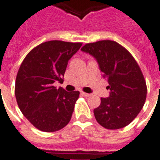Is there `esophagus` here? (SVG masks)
<instances>
[{"label":"esophagus","instance_id":"obj_1","mask_svg":"<svg viewBox=\"0 0 160 160\" xmlns=\"http://www.w3.org/2000/svg\"><path fill=\"white\" fill-rule=\"evenodd\" d=\"M81 94H82V95L85 96V97H90V95H91L90 94H88V93H85V92H82Z\"/></svg>","mask_w":160,"mask_h":160}]
</instances>
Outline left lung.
Segmentation results:
<instances>
[{"label":"left lung","instance_id":"1","mask_svg":"<svg viewBox=\"0 0 160 160\" xmlns=\"http://www.w3.org/2000/svg\"><path fill=\"white\" fill-rule=\"evenodd\" d=\"M81 51L92 55L99 63L110 90L94 109L95 119L105 129L127 126L139 114L146 100L147 85L133 55L114 41L104 40L85 44Z\"/></svg>","mask_w":160,"mask_h":160}]
</instances>
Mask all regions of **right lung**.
I'll use <instances>...</instances> for the list:
<instances>
[{"instance_id": "right-lung-1", "label": "right lung", "mask_w": 160, "mask_h": 160, "mask_svg": "<svg viewBox=\"0 0 160 160\" xmlns=\"http://www.w3.org/2000/svg\"><path fill=\"white\" fill-rule=\"evenodd\" d=\"M81 46V42L46 41L32 49L21 63L15 85L16 102L39 130L58 131L70 122L80 92L57 89L54 83L63 82L68 61Z\"/></svg>"}]
</instances>
